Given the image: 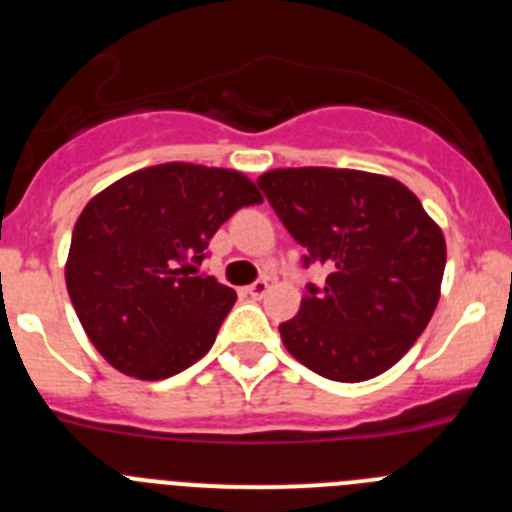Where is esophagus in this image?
<instances>
[{"instance_id":"34e87169","label":"esophagus","mask_w":512,"mask_h":512,"mask_svg":"<svg viewBox=\"0 0 512 512\" xmlns=\"http://www.w3.org/2000/svg\"><path fill=\"white\" fill-rule=\"evenodd\" d=\"M266 289H269V282H266V279H256V282L248 284L243 292H246L248 297H253V300H259V297L266 295Z\"/></svg>"}]
</instances>
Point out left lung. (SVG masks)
Masks as SVG:
<instances>
[{
  "instance_id": "left-lung-1",
  "label": "left lung",
  "mask_w": 512,
  "mask_h": 512,
  "mask_svg": "<svg viewBox=\"0 0 512 512\" xmlns=\"http://www.w3.org/2000/svg\"><path fill=\"white\" fill-rule=\"evenodd\" d=\"M256 184L305 248L302 266L328 269L323 287L307 284L300 312L279 325L289 354L333 382L387 372L438 305L441 228L405 184L369 171L274 169Z\"/></svg>"
}]
</instances>
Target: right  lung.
Segmentation results:
<instances>
[{
    "label": "right lung",
    "mask_w": 512,
    "mask_h": 512,
    "mask_svg": "<svg viewBox=\"0 0 512 512\" xmlns=\"http://www.w3.org/2000/svg\"><path fill=\"white\" fill-rule=\"evenodd\" d=\"M259 202L241 171L161 164L122 176L84 207L66 289L89 341L117 372L153 382L210 351L235 292L197 266L217 228Z\"/></svg>",
    "instance_id": "1"
}]
</instances>
